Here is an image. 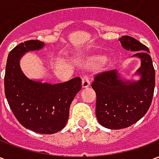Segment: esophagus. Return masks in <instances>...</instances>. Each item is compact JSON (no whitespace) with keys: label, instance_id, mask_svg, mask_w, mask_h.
Instances as JSON below:
<instances>
[{"label":"esophagus","instance_id":"1","mask_svg":"<svg viewBox=\"0 0 159 159\" xmlns=\"http://www.w3.org/2000/svg\"><path fill=\"white\" fill-rule=\"evenodd\" d=\"M90 85V81L87 75L83 76V88H88Z\"/></svg>","mask_w":159,"mask_h":159}]
</instances>
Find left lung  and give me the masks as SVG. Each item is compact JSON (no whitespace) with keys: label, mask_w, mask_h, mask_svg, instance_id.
Here are the masks:
<instances>
[{"label":"left lung","mask_w":159,"mask_h":159,"mask_svg":"<svg viewBox=\"0 0 159 159\" xmlns=\"http://www.w3.org/2000/svg\"><path fill=\"white\" fill-rule=\"evenodd\" d=\"M123 48L137 51L134 56L141 59L138 82L119 79L117 70L99 73L91 84L96 93L95 112L99 123L111 129L131 126L145 116L153 97L155 70L147 46L129 36L119 38Z\"/></svg>","instance_id":"obj_1"}]
</instances>
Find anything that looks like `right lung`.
<instances>
[{"instance_id":"add662e5","label":"right lung","mask_w":159,"mask_h":159,"mask_svg":"<svg viewBox=\"0 0 159 159\" xmlns=\"http://www.w3.org/2000/svg\"><path fill=\"white\" fill-rule=\"evenodd\" d=\"M43 46L39 40H29L9 52L4 88L9 107L20 124L36 133L51 134L66 126L70 104L82 89V79L75 77L52 85L27 78L20 69L19 59L25 52Z\"/></svg>"}]
</instances>
